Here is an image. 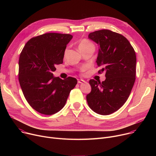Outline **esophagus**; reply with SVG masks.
<instances>
[{"label":"esophagus","mask_w":156,"mask_h":156,"mask_svg":"<svg viewBox=\"0 0 156 156\" xmlns=\"http://www.w3.org/2000/svg\"><path fill=\"white\" fill-rule=\"evenodd\" d=\"M85 81L83 80H81V79H78V83H84Z\"/></svg>","instance_id":"1"}]
</instances>
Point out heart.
I'll return each mask as SVG.
<instances>
[{
  "mask_svg": "<svg viewBox=\"0 0 156 156\" xmlns=\"http://www.w3.org/2000/svg\"><path fill=\"white\" fill-rule=\"evenodd\" d=\"M94 48L93 44L89 41L87 39H83L81 41V42L79 44V49L80 50H82V49H85L87 48Z\"/></svg>",
  "mask_w": 156,
  "mask_h": 156,
  "instance_id": "obj_1",
  "label": "heart"
}]
</instances>
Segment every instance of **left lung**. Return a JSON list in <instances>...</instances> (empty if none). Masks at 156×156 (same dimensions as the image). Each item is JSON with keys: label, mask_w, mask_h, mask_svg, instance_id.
I'll use <instances>...</instances> for the list:
<instances>
[{"label": "left lung", "mask_w": 156, "mask_h": 156, "mask_svg": "<svg viewBox=\"0 0 156 156\" xmlns=\"http://www.w3.org/2000/svg\"><path fill=\"white\" fill-rule=\"evenodd\" d=\"M88 37L99 46L96 63L105 72L102 83L90 80L91 93L86 100L96 113L107 115L115 112L128 99L136 80V57L128 40L123 35L108 30L90 33Z\"/></svg>", "instance_id": "8db88e82"}]
</instances>
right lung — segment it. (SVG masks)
I'll list each match as a JSON object with an SVG mask.
<instances>
[{
	"label": "right lung",
	"instance_id": "right-lung-1",
	"mask_svg": "<svg viewBox=\"0 0 156 156\" xmlns=\"http://www.w3.org/2000/svg\"><path fill=\"white\" fill-rule=\"evenodd\" d=\"M73 36L45 33L30 39L19 58L18 80L24 96L37 112L52 115L65 105L77 80L53 76L55 65L62 64L64 52Z\"/></svg>",
	"mask_w": 156,
	"mask_h": 156
}]
</instances>
